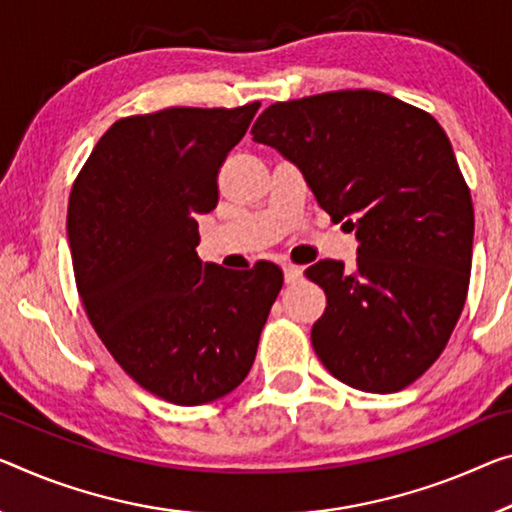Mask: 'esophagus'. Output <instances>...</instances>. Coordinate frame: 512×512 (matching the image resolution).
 <instances>
[{
    "mask_svg": "<svg viewBox=\"0 0 512 512\" xmlns=\"http://www.w3.org/2000/svg\"><path fill=\"white\" fill-rule=\"evenodd\" d=\"M302 274H304V270L300 265H293V263H286L283 265V277H286V283H295V281H300L302 279Z\"/></svg>",
    "mask_w": 512,
    "mask_h": 512,
    "instance_id": "34e87169",
    "label": "esophagus"
}]
</instances>
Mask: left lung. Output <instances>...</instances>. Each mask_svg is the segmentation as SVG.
I'll list each match as a JSON object with an SVG mask.
<instances>
[{
    "label": "left lung",
    "instance_id": "obj_1",
    "mask_svg": "<svg viewBox=\"0 0 512 512\" xmlns=\"http://www.w3.org/2000/svg\"><path fill=\"white\" fill-rule=\"evenodd\" d=\"M254 141L302 171L320 208L355 231L357 265L318 261L311 343L336 380L393 393L442 355L467 300L474 206L451 141L428 112L348 89L270 105Z\"/></svg>",
    "mask_w": 512,
    "mask_h": 512
}]
</instances>
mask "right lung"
Returning a JSON list of instances; mask_svg holds the SVG:
<instances>
[{
  "instance_id": "obj_1",
  "label": "right lung",
  "mask_w": 512,
  "mask_h": 512,
  "mask_svg": "<svg viewBox=\"0 0 512 512\" xmlns=\"http://www.w3.org/2000/svg\"><path fill=\"white\" fill-rule=\"evenodd\" d=\"M261 102L169 107L116 121L68 201L77 293L100 341L139 387L174 405L231 393L256 359L283 274L203 263L196 215Z\"/></svg>"
}]
</instances>
